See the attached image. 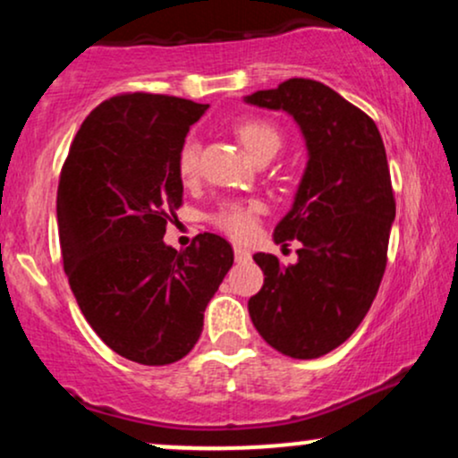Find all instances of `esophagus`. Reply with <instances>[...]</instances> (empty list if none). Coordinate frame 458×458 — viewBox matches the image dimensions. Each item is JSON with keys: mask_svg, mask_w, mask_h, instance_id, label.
Returning a JSON list of instances; mask_svg holds the SVG:
<instances>
[{"mask_svg": "<svg viewBox=\"0 0 458 458\" xmlns=\"http://www.w3.org/2000/svg\"><path fill=\"white\" fill-rule=\"evenodd\" d=\"M234 259H236V262L250 260L251 259L250 250H245V247H241V245H234Z\"/></svg>", "mask_w": 458, "mask_h": 458, "instance_id": "obj_1", "label": "esophagus"}]
</instances>
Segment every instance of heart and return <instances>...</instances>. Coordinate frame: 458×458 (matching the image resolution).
<instances>
[{
	"instance_id": "1",
	"label": "heart",
	"mask_w": 458,
	"mask_h": 458,
	"mask_svg": "<svg viewBox=\"0 0 458 458\" xmlns=\"http://www.w3.org/2000/svg\"><path fill=\"white\" fill-rule=\"evenodd\" d=\"M236 135L243 141L245 148L256 161L262 157H276V152L282 146V135L276 129V124L267 120H243L236 127ZM199 167V141L196 138H187L178 150V174L182 181H193L198 176ZM262 213V204L259 199H236V202H224L211 215L213 225H217L222 233L233 239H250L256 233L259 217Z\"/></svg>"
}]
</instances>
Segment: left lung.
Returning <instances> with one entry per match:
<instances>
[{"label":"left lung","mask_w":458,"mask_h":458,"mask_svg":"<svg viewBox=\"0 0 458 458\" xmlns=\"http://www.w3.org/2000/svg\"><path fill=\"white\" fill-rule=\"evenodd\" d=\"M245 101L291 114L310 155L293 208L273 233L276 243H301L299 260L256 254L265 284L247 310L267 344L314 360L360 327L386 273L396 217L386 146L370 115L314 79H288Z\"/></svg>","instance_id":"left-lung-1"}]
</instances>
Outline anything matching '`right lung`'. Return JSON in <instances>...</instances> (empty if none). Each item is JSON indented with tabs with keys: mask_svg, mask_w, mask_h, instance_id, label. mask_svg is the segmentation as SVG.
Returning <instances> with one entry per match:
<instances>
[{
	"mask_svg": "<svg viewBox=\"0 0 458 458\" xmlns=\"http://www.w3.org/2000/svg\"><path fill=\"white\" fill-rule=\"evenodd\" d=\"M208 105L127 92L92 109L57 185L64 271L79 310L109 349L144 366L182 360L234 262L204 233L187 250L163 243L182 204L178 150Z\"/></svg>",
	"mask_w": 458,
	"mask_h": 458,
	"instance_id": "1",
	"label": "right lung"
}]
</instances>
